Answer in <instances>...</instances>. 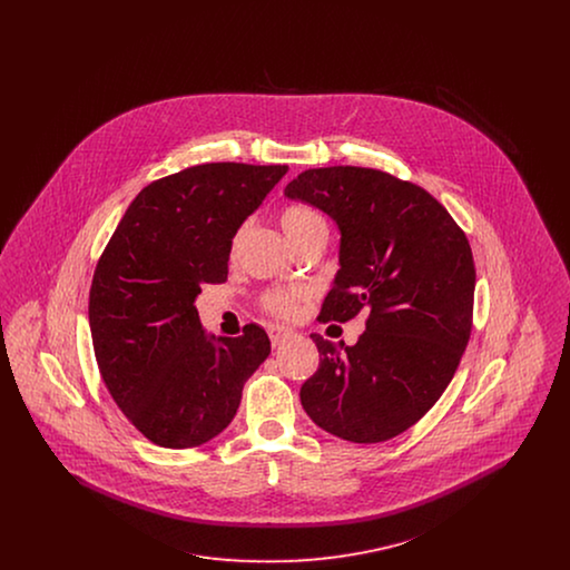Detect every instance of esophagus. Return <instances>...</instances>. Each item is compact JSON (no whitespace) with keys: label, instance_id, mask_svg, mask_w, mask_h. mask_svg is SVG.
Here are the masks:
<instances>
[{"label":"esophagus","instance_id":"34e87169","mask_svg":"<svg viewBox=\"0 0 570 570\" xmlns=\"http://www.w3.org/2000/svg\"><path fill=\"white\" fill-rule=\"evenodd\" d=\"M295 333L286 326H269V337H272L273 348H279L282 344H286Z\"/></svg>","mask_w":570,"mask_h":570}]
</instances>
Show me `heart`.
I'll return each mask as SVG.
<instances>
[{
  "instance_id": "obj_1",
  "label": "heart",
  "mask_w": 570,
  "mask_h": 570,
  "mask_svg": "<svg viewBox=\"0 0 570 570\" xmlns=\"http://www.w3.org/2000/svg\"><path fill=\"white\" fill-rule=\"evenodd\" d=\"M279 224L288 237V242L298 247L303 242L326 235L325 217L321 216L318 209L305 203H291L282 209ZM305 298V291L298 288H275L265 293L261 298V305L265 312L277 318H291L297 312L298 301Z\"/></svg>"
}]
</instances>
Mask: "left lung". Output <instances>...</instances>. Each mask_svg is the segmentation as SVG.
Segmentation results:
<instances>
[{"label":"left lung","instance_id":"left-lung-1","mask_svg":"<svg viewBox=\"0 0 570 570\" xmlns=\"http://www.w3.org/2000/svg\"><path fill=\"white\" fill-rule=\"evenodd\" d=\"M284 194L325 212L342 233L318 321L367 316L354 346L309 335L321 365L301 404L342 440H391L440 400L468 346L476 272L465 233L430 191L374 168H309Z\"/></svg>","mask_w":570,"mask_h":570}]
</instances>
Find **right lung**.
Wrapping results in <instances>:
<instances>
[{"mask_svg": "<svg viewBox=\"0 0 570 570\" xmlns=\"http://www.w3.org/2000/svg\"><path fill=\"white\" fill-rule=\"evenodd\" d=\"M288 166L212 163L138 191L89 291L94 353L110 397L140 434L191 449L228 428L245 380L272 353L265 328L207 335L194 298L228 275L233 237Z\"/></svg>", "mask_w": 570, "mask_h": 570, "instance_id": "add662e5", "label": "right lung"}]
</instances>
